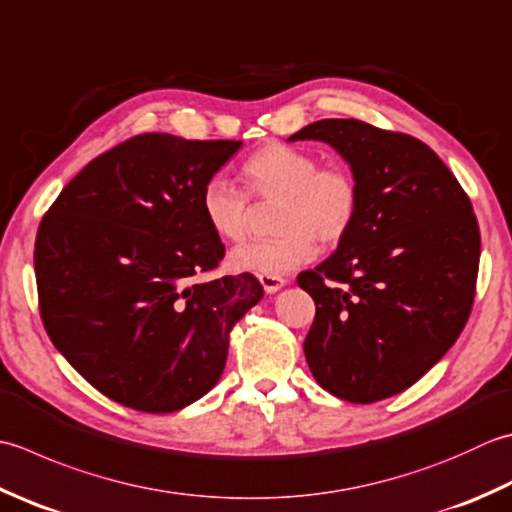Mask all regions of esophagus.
Wrapping results in <instances>:
<instances>
[{
    "label": "esophagus",
    "mask_w": 512,
    "mask_h": 512,
    "mask_svg": "<svg viewBox=\"0 0 512 512\" xmlns=\"http://www.w3.org/2000/svg\"><path fill=\"white\" fill-rule=\"evenodd\" d=\"M259 282H262V286H264V290H266L268 295H273V293H277L279 288L286 286L288 279L286 277H279V275H259Z\"/></svg>",
    "instance_id": "esophagus-1"
}]
</instances>
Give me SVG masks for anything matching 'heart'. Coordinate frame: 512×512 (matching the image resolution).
I'll return each instance as SVG.
<instances>
[{"label": "heart", "instance_id": "obj_1", "mask_svg": "<svg viewBox=\"0 0 512 512\" xmlns=\"http://www.w3.org/2000/svg\"><path fill=\"white\" fill-rule=\"evenodd\" d=\"M244 184L237 190L222 177H210L199 193L206 226L224 242H242L250 224L248 199L279 202L275 230L282 235L237 246L230 266L242 273L286 275L317 255V242L335 246L353 230L362 190L342 164L319 166L308 150L268 142L239 166Z\"/></svg>", "mask_w": 512, "mask_h": 512}]
</instances>
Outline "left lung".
I'll return each mask as SVG.
<instances>
[{
    "label": "left lung",
    "mask_w": 512,
    "mask_h": 512,
    "mask_svg": "<svg viewBox=\"0 0 512 512\" xmlns=\"http://www.w3.org/2000/svg\"><path fill=\"white\" fill-rule=\"evenodd\" d=\"M288 139L333 146L362 190L353 230L297 277L317 306L310 373L353 404L402 393L457 342L473 308L482 242L470 199L435 150L404 133L319 119Z\"/></svg>",
    "instance_id": "8db88e82"
}]
</instances>
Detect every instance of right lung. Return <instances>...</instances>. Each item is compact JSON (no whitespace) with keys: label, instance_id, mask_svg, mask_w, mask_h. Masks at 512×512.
<instances>
[{"label":"right lung","instance_id":"right-lung-1","mask_svg":"<svg viewBox=\"0 0 512 512\" xmlns=\"http://www.w3.org/2000/svg\"><path fill=\"white\" fill-rule=\"evenodd\" d=\"M242 142L130 137L64 186L35 239L39 313L90 386L175 413L222 377L233 326L264 297L255 275L206 279L224 244L199 208Z\"/></svg>","mask_w":512,"mask_h":512}]
</instances>
